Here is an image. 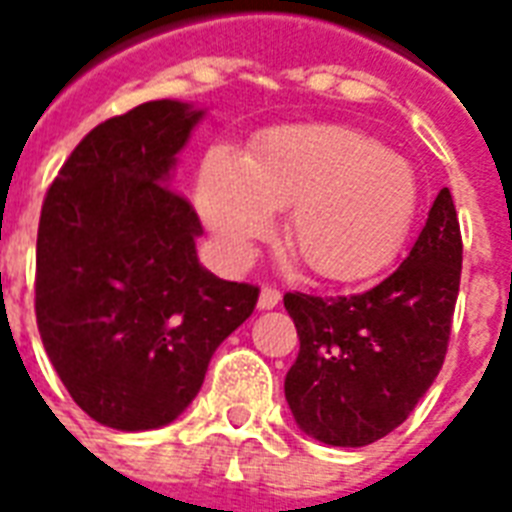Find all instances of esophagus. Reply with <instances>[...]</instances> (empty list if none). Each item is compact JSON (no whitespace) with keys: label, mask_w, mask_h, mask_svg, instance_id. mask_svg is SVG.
Instances as JSON below:
<instances>
[{"label":"esophagus","mask_w":512,"mask_h":512,"mask_svg":"<svg viewBox=\"0 0 512 512\" xmlns=\"http://www.w3.org/2000/svg\"><path fill=\"white\" fill-rule=\"evenodd\" d=\"M279 303H281L279 289L263 287V292H260V300H257V308H260V311H271V308H276Z\"/></svg>","instance_id":"obj_1"}]
</instances>
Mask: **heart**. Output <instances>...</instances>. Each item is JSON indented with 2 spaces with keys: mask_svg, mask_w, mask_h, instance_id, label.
<instances>
[{
  "mask_svg": "<svg viewBox=\"0 0 512 512\" xmlns=\"http://www.w3.org/2000/svg\"><path fill=\"white\" fill-rule=\"evenodd\" d=\"M199 207L233 257L292 209L287 249L313 276L356 281L396 255L417 212L406 159L345 124H287L252 143L247 159L215 151L201 164Z\"/></svg>",
  "mask_w": 512,
  "mask_h": 512,
  "instance_id": "obj_1",
  "label": "heart"
}]
</instances>
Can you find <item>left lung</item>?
Instances as JSON below:
<instances>
[{"label": "left lung", "mask_w": 512, "mask_h": 512, "mask_svg": "<svg viewBox=\"0 0 512 512\" xmlns=\"http://www.w3.org/2000/svg\"><path fill=\"white\" fill-rule=\"evenodd\" d=\"M462 233L449 188L396 271L366 292H287L300 353L284 393L297 425L332 446H366L414 412L441 372L460 295Z\"/></svg>", "instance_id": "8db88e82"}]
</instances>
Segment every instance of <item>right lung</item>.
Wrapping results in <instances>:
<instances>
[{
    "label": "right lung",
    "instance_id": "right-lung-1",
    "mask_svg": "<svg viewBox=\"0 0 512 512\" xmlns=\"http://www.w3.org/2000/svg\"><path fill=\"white\" fill-rule=\"evenodd\" d=\"M199 119L177 100L111 116L84 135L44 196L36 327L71 398L108 428L175 420L260 297L255 284L201 268V220L167 183Z\"/></svg>",
    "mask_w": 512,
    "mask_h": 512
}]
</instances>
